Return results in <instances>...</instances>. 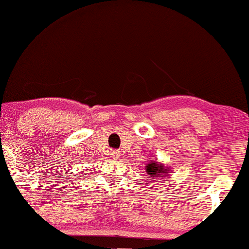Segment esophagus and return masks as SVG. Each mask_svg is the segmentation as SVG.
Listing matches in <instances>:
<instances>
[{
  "mask_svg": "<svg viewBox=\"0 0 249 249\" xmlns=\"http://www.w3.org/2000/svg\"><path fill=\"white\" fill-rule=\"evenodd\" d=\"M119 154H120V153H119V151H117V149H114V151H112V152H111V155L113 156V158H115V159L118 158Z\"/></svg>",
  "mask_w": 249,
  "mask_h": 249,
  "instance_id": "34e87169",
  "label": "esophagus"
}]
</instances>
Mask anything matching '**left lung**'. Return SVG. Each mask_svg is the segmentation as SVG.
Listing matches in <instances>:
<instances>
[{
    "label": "left lung",
    "instance_id": "left-lung-1",
    "mask_svg": "<svg viewBox=\"0 0 249 249\" xmlns=\"http://www.w3.org/2000/svg\"><path fill=\"white\" fill-rule=\"evenodd\" d=\"M146 171L148 173V177H154L155 175H159V176H166L168 175V170L166 168H164L162 164H158L156 162H153V163H149L146 166Z\"/></svg>",
    "mask_w": 249,
    "mask_h": 249
}]
</instances>
